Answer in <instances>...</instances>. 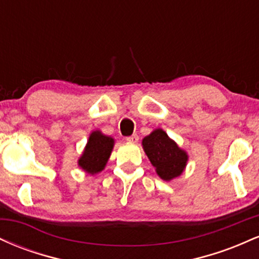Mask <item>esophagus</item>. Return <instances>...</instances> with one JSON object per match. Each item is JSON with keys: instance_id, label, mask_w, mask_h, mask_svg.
Instances as JSON below:
<instances>
[{"instance_id": "34e87169", "label": "esophagus", "mask_w": 259, "mask_h": 259, "mask_svg": "<svg viewBox=\"0 0 259 259\" xmlns=\"http://www.w3.org/2000/svg\"><path fill=\"white\" fill-rule=\"evenodd\" d=\"M126 141L132 142V144H136V142L139 141V136L136 135V134H133L132 136H129V138H126Z\"/></svg>"}]
</instances>
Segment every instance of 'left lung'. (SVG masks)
<instances>
[{"label":"left lung","mask_w":259,"mask_h":259,"mask_svg":"<svg viewBox=\"0 0 259 259\" xmlns=\"http://www.w3.org/2000/svg\"><path fill=\"white\" fill-rule=\"evenodd\" d=\"M142 147L160 179L169 181L179 177L189 156L162 129L153 130L142 140Z\"/></svg>","instance_id":"1"}]
</instances>
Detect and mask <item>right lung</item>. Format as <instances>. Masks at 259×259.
I'll return each mask as SVG.
<instances>
[{"mask_svg": "<svg viewBox=\"0 0 259 259\" xmlns=\"http://www.w3.org/2000/svg\"><path fill=\"white\" fill-rule=\"evenodd\" d=\"M113 146H114V139L111 136L103 135L100 130L92 132L84 152L78 160L79 167L91 175L100 173L105 169L108 162Z\"/></svg>", "mask_w": 259, "mask_h": 259, "instance_id": "right-lung-1", "label": "right lung"}]
</instances>
